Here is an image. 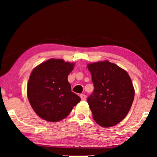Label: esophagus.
<instances>
[{"mask_svg":"<svg viewBox=\"0 0 157 157\" xmlns=\"http://www.w3.org/2000/svg\"><path fill=\"white\" fill-rule=\"evenodd\" d=\"M80 97H81V100H82V101H86V96L85 94H81Z\"/></svg>","mask_w":157,"mask_h":157,"instance_id":"1","label":"esophagus"}]
</instances>
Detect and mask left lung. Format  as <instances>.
<instances>
[{"instance_id": "left-lung-1", "label": "left lung", "mask_w": 157, "mask_h": 157, "mask_svg": "<svg viewBox=\"0 0 157 157\" xmlns=\"http://www.w3.org/2000/svg\"><path fill=\"white\" fill-rule=\"evenodd\" d=\"M94 89L87 98L95 121L102 127L115 126L129 111L134 89L127 72L108 61L88 64Z\"/></svg>"}]
</instances>
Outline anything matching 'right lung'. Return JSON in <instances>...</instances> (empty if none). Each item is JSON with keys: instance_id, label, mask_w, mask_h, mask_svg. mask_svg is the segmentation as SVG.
<instances>
[{"instance_id": "add662e5", "label": "right lung", "mask_w": 157, "mask_h": 157, "mask_svg": "<svg viewBox=\"0 0 157 157\" xmlns=\"http://www.w3.org/2000/svg\"><path fill=\"white\" fill-rule=\"evenodd\" d=\"M74 63L51 59L34 68L27 86L31 106L38 117L48 121L65 119L81 101L71 91L68 76Z\"/></svg>"}]
</instances>
